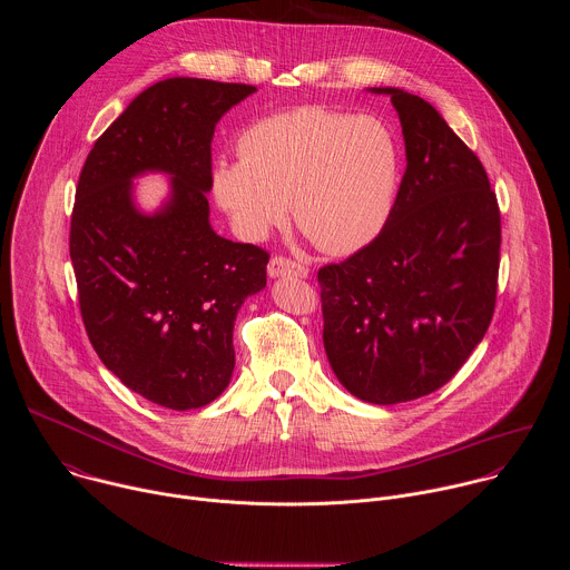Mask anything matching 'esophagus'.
<instances>
[{"label": "esophagus", "instance_id": "1", "mask_svg": "<svg viewBox=\"0 0 570 570\" xmlns=\"http://www.w3.org/2000/svg\"><path fill=\"white\" fill-rule=\"evenodd\" d=\"M268 275L271 277H306L308 275V268L295 259H288V257H282V255H275L271 262H268Z\"/></svg>", "mask_w": 570, "mask_h": 570}]
</instances>
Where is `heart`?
I'll list each match as a JSON object with an SVG mask.
<instances>
[{"mask_svg":"<svg viewBox=\"0 0 570 570\" xmlns=\"http://www.w3.org/2000/svg\"><path fill=\"white\" fill-rule=\"evenodd\" d=\"M238 161L214 171V196L246 238H264L293 209L324 253L361 250L385 227L401 180V144L374 115L297 108L238 137Z\"/></svg>","mask_w":570,"mask_h":570,"instance_id":"1","label":"heart"}]
</instances>
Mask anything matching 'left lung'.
<instances>
[{
    "mask_svg": "<svg viewBox=\"0 0 570 570\" xmlns=\"http://www.w3.org/2000/svg\"><path fill=\"white\" fill-rule=\"evenodd\" d=\"M387 95L409 167L385 227L317 271L324 352L370 403L442 387L490 327L501 264V209L475 153L422 97Z\"/></svg>",
    "mask_w": 570,
    "mask_h": 570,
    "instance_id": "left-lung-1",
    "label": "left lung"
}]
</instances>
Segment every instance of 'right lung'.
Wrapping results in <instances>:
<instances>
[{"label":"right lung","instance_id":"add662e5","mask_svg":"<svg viewBox=\"0 0 570 570\" xmlns=\"http://www.w3.org/2000/svg\"><path fill=\"white\" fill-rule=\"evenodd\" d=\"M253 92L159 80L95 141L78 178L69 257L88 338L126 387L171 411L227 387L236 311L266 286L271 255L218 236L207 203L214 128ZM146 170L173 176V198L153 217L131 203V178Z\"/></svg>","mask_w":570,"mask_h":570}]
</instances>
